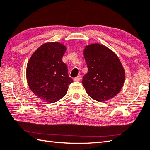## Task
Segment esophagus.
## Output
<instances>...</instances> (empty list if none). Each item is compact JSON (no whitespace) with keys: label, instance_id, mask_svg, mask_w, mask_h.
<instances>
[{"label":"esophagus","instance_id":"34e87169","mask_svg":"<svg viewBox=\"0 0 150 150\" xmlns=\"http://www.w3.org/2000/svg\"><path fill=\"white\" fill-rule=\"evenodd\" d=\"M74 81H80L81 80V76L80 75H79L77 77L74 78Z\"/></svg>","mask_w":150,"mask_h":150}]
</instances>
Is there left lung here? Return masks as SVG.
<instances>
[{"instance_id":"1","label":"left lung","mask_w":150,"mask_h":150,"mask_svg":"<svg viewBox=\"0 0 150 150\" xmlns=\"http://www.w3.org/2000/svg\"><path fill=\"white\" fill-rule=\"evenodd\" d=\"M84 56L88 73L82 83L92 99L102 102L113 98L124 84L125 73L118 56L100 44L86 46Z\"/></svg>"}]
</instances>
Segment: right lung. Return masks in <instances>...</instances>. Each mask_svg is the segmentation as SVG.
Returning <instances> with one entry per match:
<instances>
[{"mask_svg": "<svg viewBox=\"0 0 150 150\" xmlns=\"http://www.w3.org/2000/svg\"><path fill=\"white\" fill-rule=\"evenodd\" d=\"M66 50V46L59 42L45 43L34 52L27 65L29 88L45 102L54 103L62 99L73 82L62 62Z\"/></svg>", "mask_w": 150, "mask_h": 150, "instance_id": "add662e5", "label": "right lung"}]
</instances>
